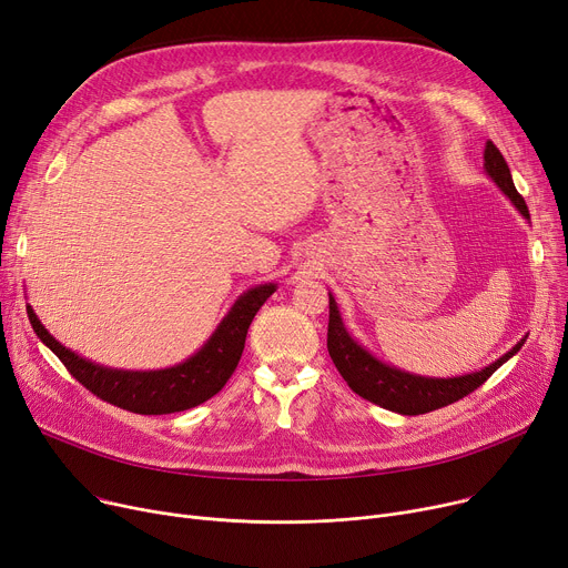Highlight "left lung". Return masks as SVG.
Segmentation results:
<instances>
[{
    "mask_svg": "<svg viewBox=\"0 0 568 568\" xmlns=\"http://www.w3.org/2000/svg\"><path fill=\"white\" fill-rule=\"evenodd\" d=\"M484 161H486L484 168L488 176L499 186V191L514 202V206L525 219H529V209L523 195L514 186L511 170L506 165L499 149L490 140L486 142ZM523 345H525V338L504 356H499L495 364L481 368L479 373H469L460 377L412 375L396 366L375 359L366 347H362L347 334L338 304L334 300V294L329 292V332H326V347H329V356L336 364L338 373L349 384V389L354 394H359L362 398L384 409H392L405 416L426 414L469 396L476 386H481L504 362H509L514 354H518Z\"/></svg>",
    "mask_w": 568,
    "mask_h": 568,
    "instance_id": "1",
    "label": "left lung"
}]
</instances>
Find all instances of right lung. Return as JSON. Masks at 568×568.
I'll use <instances>...</instances> for the list:
<instances>
[{
  "mask_svg": "<svg viewBox=\"0 0 568 568\" xmlns=\"http://www.w3.org/2000/svg\"><path fill=\"white\" fill-rule=\"evenodd\" d=\"M274 292V283L246 290L216 326L212 338L191 359L163 371H116L99 366L54 341L32 306H27V317L34 334L59 356L67 371L101 400L135 414H172L191 409L223 389L242 359L255 313Z\"/></svg>",
  "mask_w": 568,
  "mask_h": 568,
  "instance_id": "right-lung-1",
  "label": "right lung"
}]
</instances>
